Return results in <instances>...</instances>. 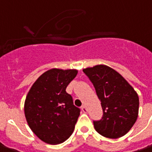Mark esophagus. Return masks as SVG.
<instances>
[{
	"mask_svg": "<svg viewBox=\"0 0 152 152\" xmlns=\"http://www.w3.org/2000/svg\"><path fill=\"white\" fill-rule=\"evenodd\" d=\"M81 110H82V112H85V113H87V112H88V110H87V108H86V107L85 105H83L82 107H81Z\"/></svg>",
	"mask_w": 152,
	"mask_h": 152,
	"instance_id": "obj_1",
	"label": "esophagus"
}]
</instances>
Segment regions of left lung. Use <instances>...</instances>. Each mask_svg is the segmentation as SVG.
<instances>
[{
	"label": "left lung",
	"mask_w": 152,
	"mask_h": 152,
	"mask_svg": "<svg viewBox=\"0 0 152 152\" xmlns=\"http://www.w3.org/2000/svg\"><path fill=\"white\" fill-rule=\"evenodd\" d=\"M101 101L103 115L94 121L103 137L118 138L127 134L137 121L139 99L136 91L116 71L106 65L83 69Z\"/></svg>",
	"instance_id": "1"
}]
</instances>
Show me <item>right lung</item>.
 I'll use <instances>...</instances> for the list:
<instances>
[{"label":"right lung","instance_id":"1","mask_svg":"<svg viewBox=\"0 0 152 152\" xmlns=\"http://www.w3.org/2000/svg\"><path fill=\"white\" fill-rule=\"evenodd\" d=\"M76 69L53 68L32 85L24 103L29 127L48 144L62 143L72 135L80 110L73 104L66 86L77 75Z\"/></svg>","mask_w":152,"mask_h":152}]
</instances>
